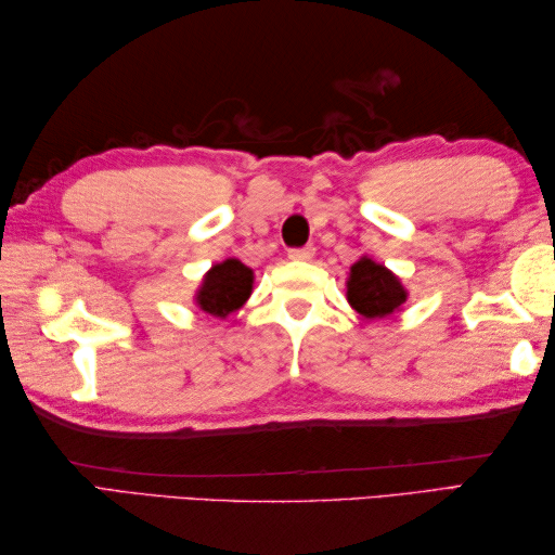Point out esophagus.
I'll use <instances>...</instances> for the list:
<instances>
[{
	"label": "esophagus",
	"mask_w": 555,
	"mask_h": 555,
	"mask_svg": "<svg viewBox=\"0 0 555 555\" xmlns=\"http://www.w3.org/2000/svg\"><path fill=\"white\" fill-rule=\"evenodd\" d=\"M288 257L293 259V262H310V259L314 257V247L308 245V247H296V250H291Z\"/></svg>",
	"instance_id": "esophagus-1"
}]
</instances>
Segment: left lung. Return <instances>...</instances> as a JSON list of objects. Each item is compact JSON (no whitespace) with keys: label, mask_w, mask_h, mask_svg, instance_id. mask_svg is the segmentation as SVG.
<instances>
[{"label":"left lung","mask_w":555,"mask_h":555,"mask_svg":"<svg viewBox=\"0 0 555 555\" xmlns=\"http://www.w3.org/2000/svg\"><path fill=\"white\" fill-rule=\"evenodd\" d=\"M346 298L350 308L364 320H384L403 310L408 288L391 269L376 262L370 255H362L350 267L346 281Z\"/></svg>","instance_id":"obj_1"}]
</instances>
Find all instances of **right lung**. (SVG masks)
<instances>
[{"label": "right lung", "mask_w": 555, "mask_h": 555, "mask_svg": "<svg viewBox=\"0 0 555 555\" xmlns=\"http://www.w3.org/2000/svg\"><path fill=\"white\" fill-rule=\"evenodd\" d=\"M253 284L255 271L245 267L241 259L229 257L207 269V274L195 291L193 302L197 310L215 317V320H227L231 312H238L250 298Z\"/></svg>", "instance_id": "obj_1"}]
</instances>
